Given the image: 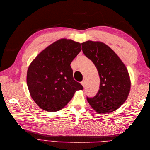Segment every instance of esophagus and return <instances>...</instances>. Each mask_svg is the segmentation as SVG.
Masks as SVG:
<instances>
[{
	"label": "esophagus",
	"instance_id": "34e87169",
	"mask_svg": "<svg viewBox=\"0 0 150 150\" xmlns=\"http://www.w3.org/2000/svg\"><path fill=\"white\" fill-rule=\"evenodd\" d=\"M81 84H82V86L84 87V86H85V81H82V82H81Z\"/></svg>",
	"mask_w": 150,
	"mask_h": 150
}]
</instances>
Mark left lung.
<instances>
[{"label":"left lung","instance_id":"obj_1","mask_svg":"<svg viewBox=\"0 0 150 150\" xmlns=\"http://www.w3.org/2000/svg\"><path fill=\"white\" fill-rule=\"evenodd\" d=\"M82 52L93 62L100 77L98 93L87 100L98 114L115 111L127 99L131 88L126 66L113 50L99 41L82 43Z\"/></svg>","mask_w":150,"mask_h":150}]
</instances>
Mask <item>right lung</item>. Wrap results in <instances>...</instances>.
Instances as JSON below:
<instances>
[{"instance_id": "right-lung-1", "label": "right lung", "mask_w": 150, "mask_h": 150, "mask_svg": "<svg viewBox=\"0 0 150 150\" xmlns=\"http://www.w3.org/2000/svg\"><path fill=\"white\" fill-rule=\"evenodd\" d=\"M81 43L61 39L42 50L31 62L27 85L31 98L41 109L59 111L82 86L73 77L71 62L81 51Z\"/></svg>"}]
</instances>
